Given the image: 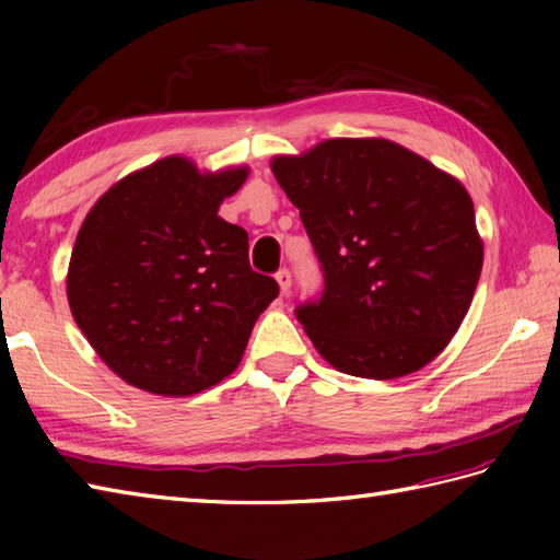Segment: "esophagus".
<instances>
[{
    "label": "esophagus",
    "mask_w": 560,
    "mask_h": 560,
    "mask_svg": "<svg viewBox=\"0 0 560 560\" xmlns=\"http://www.w3.org/2000/svg\"><path fill=\"white\" fill-rule=\"evenodd\" d=\"M277 281H279L281 295H289V293H291V271H289V269H281V271L277 273Z\"/></svg>",
    "instance_id": "esophagus-1"
}]
</instances>
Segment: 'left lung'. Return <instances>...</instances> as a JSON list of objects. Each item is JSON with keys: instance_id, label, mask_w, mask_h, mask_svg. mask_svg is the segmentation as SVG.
<instances>
[{"instance_id": "left-lung-1", "label": "left lung", "mask_w": 560, "mask_h": 560, "mask_svg": "<svg viewBox=\"0 0 560 560\" xmlns=\"http://www.w3.org/2000/svg\"><path fill=\"white\" fill-rule=\"evenodd\" d=\"M271 173L301 209L325 293L295 317L337 371L395 380L455 337L481 277L474 201L450 173L389 139H325Z\"/></svg>"}]
</instances>
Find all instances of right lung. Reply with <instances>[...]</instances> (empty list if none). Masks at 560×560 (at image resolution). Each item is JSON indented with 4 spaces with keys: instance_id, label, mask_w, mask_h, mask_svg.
Wrapping results in <instances>:
<instances>
[{
    "instance_id": "right-lung-1",
    "label": "right lung",
    "mask_w": 560,
    "mask_h": 560,
    "mask_svg": "<svg viewBox=\"0 0 560 560\" xmlns=\"http://www.w3.org/2000/svg\"><path fill=\"white\" fill-rule=\"evenodd\" d=\"M247 165L199 171L165 156L117 180L83 219L67 301L83 337L127 385L189 397L241 363L279 283L253 271L247 231L219 217Z\"/></svg>"
}]
</instances>
